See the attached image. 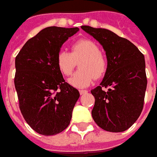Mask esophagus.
Returning <instances> with one entry per match:
<instances>
[{
  "mask_svg": "<svg viewBox=\"0 0 157 157\" xmlns=\"http://www.w3.org/2000/svg\"><path fill=\"white\" fill-rule=\"evenodd\" d=\"M87 92L86 90H79V93L80 95H83V94H86Z\"/></svg>",
  "mask_w": 157,
  "mask_h": 157,
  "instance_id": "obj_1",
  "label": "esophagus"
}]
</instances>
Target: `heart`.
<instances>
[{
    "label": "heart",
    "mask_w": 157,
    "mask_h": 157,
    "mask_svg": "<svg viewBox=\"0 0 157 157\" xmlns=\"http://www.w3.org/2000/svg\"><path fill=\"white\" fill-rule=\"evenodd\" d=\"M78 71L69 78V83L77 88H84L102 78L107 71V60L100 52L98 45L91 40L82 39L71 45V52L61 50L57 53V65L65 76L72 74L76 62L79 61Z\"/></svg>",
    "instance_id": "heart-1"
}]
</instances>
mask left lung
Here are the masks:
<instances>
[{"label":"left lung","mask_w":157,"mask_h":157,"mask_svg":"<svg viewBox=\"0 0 157 157\" xmlns=\"http://www.w3.org/2000/svg\"><path fill=\"white\" fill-rule=\"evenodd\" d=\"M105 51L107 71L100 86L91 91L95 97L94 121L109 132L129 129L140 116L147 88L144 56L128 40L104 28L82 26ZM102 87L108 88L106 92Z\"/></svg>","instance_id":"8db88e82"}]
</instances>
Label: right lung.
<instances>
[{"instance_id": "1", "label": "right lung", "mask_w": 157, "mask_h": 157, "mask_svg": "<svg viewBox=\"0 0 157 157\" xmlns=\"http://www.w3.org/2000/svg\"><path fill=\"white\" fill-rule=\"evenodd\" d=\"M78 27H49L28 40L15 58L14 86L19 108L27 124L46 136L63 131L71 122L79 98L57 65V56Z\"/></svg>"}]
</instances>
